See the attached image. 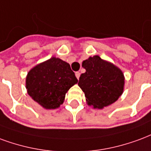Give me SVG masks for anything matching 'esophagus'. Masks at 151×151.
<instances>
[{
    "mask_svg": "<svg viewBox=\"0 0 151 151\" xmlns=\"http://www.w3.org/2000/svg\"><path fill=\"white\" fill-rule=\"evenodd\" d=\"M76 78L79 80V78H80V73L79 72V71H77V72H76Z\"/></svg>",
    "mask_w": 151,
    "mask_h": 151,
    "instance_id": "34e87169",
    "label": "esophagus"
}]
</instances>
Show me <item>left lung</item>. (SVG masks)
<instances>
[{
    "mask_svg": "<svg viewBox=\"0 0 151 151\" xmlns=\"http://www.w3.org/2000/svg\"><path fill=\"white\" fill-rule=\"evenodd\" d=\"M82 67L86 71L80 76L78 85L84 92L89 106L102 109L122 95L125 76L116 65L94 55L83 60Z\"/></svg>",
    "mask_w": 151,
    "mask_h": 151,
    "instance_id": "obj_1",
    "label": "left lung"
}]
</instances>
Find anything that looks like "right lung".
<instances>
[{"instance_id": "obj_1", "label": "right lung", "mask_w": 151, "mask_h": 151, "mask_svg": "<svg viewBox=\"0 0 151 151\" xmlns=\"http://www.w3.org/2000/svg\"><path fill=\"white\" fill-rule=\"evenodd\" d=\"M77 83L70 64L56 57L31 68L26 78L28 95L46 109L59 108L66 93Z\"/></svg>"}]
</instances>
